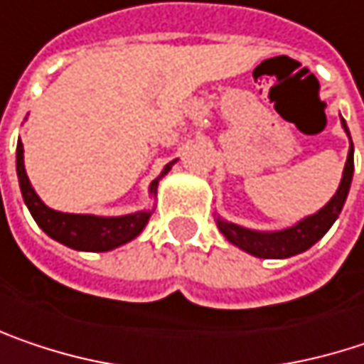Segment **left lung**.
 Wrapping results in <instances>:
<instances>
[{"label": "left lung", "instance_id": "obj_1", "mask_svg": "<svg viewBox=\"0 0 364 364\" xmlns=\"http://www.w3.org/2000/svg\"><path fill=\"white\" fill-rule=\"evenodd\" d=\"M342 124H344V131L350 137V131H348L344 118H342ZM352 173H354V146H352V139H350V149H348V160L346 166H344L342 183H340L336 196L316 215L306 216L300 223H296L294 227H287V229H281V231H252V229L240 227L235 223H227L220 216L216 218V225H218L220 233L233 246L242 248L252 256H258V258H289V256H296V254L314 246L329 231V227L336 223V218L344 208L348 191H350Z\"/></svg>", "mask_w": 364, "mask_h": 364}]
</instances>
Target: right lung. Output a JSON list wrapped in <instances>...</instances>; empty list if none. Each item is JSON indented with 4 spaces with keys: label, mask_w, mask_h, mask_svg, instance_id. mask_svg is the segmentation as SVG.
I'll list each match as a JSON object with an SVG mask.
<instances>
[{
    "label": "right lung",
    "mask_w": 364,
    "mask_h": 364,
    "mask_svg": "<svg viewBox=\"0 0 364 364\" xmlns=\"http://www.w3.org/2000/svg\"><path fill=\"white\" fill-rule=\"evenodd\" d=\"M173 164H175V160L164 166L160 177H164L171 171ZM16 173L24 204L28 206V210H31L33 218L37 220V225L50 235L51 240H55V242H60V244H64V246L73 250L108 252V250L118 248V246L135 240L144 231V227L148 225L149 215H151L149 210H141V213H133V215L124 216L68 215V213L51 210L50 206H46L41 202V198L35 193L33 185L26 177L22 141H18L16 146ZM158 179L151 181L149 193H156Z\"/></svg>",
    "instance_id": "1"
}]
</instances>
